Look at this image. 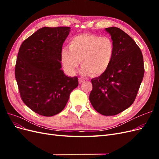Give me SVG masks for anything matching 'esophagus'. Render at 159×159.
I'll return each instance as SVG.
<instances>
[{
	"label": "esophagus",
	"mask_w": 159,
	"mask_h": 159,
	"mask_svg": "<svg viewBox=\"0 0 159 159\" xmlns=\"http://www.w3.org/2000/svg\"><path fill=\"white\" fill-rule=\"evenodd\" d=\"M78 81H79V83L80 84H82L83 82H84V81H85V80L83 79V78H80L78 79Z\"/></svg>",
	"instance_id": "1"
}]
</instances>
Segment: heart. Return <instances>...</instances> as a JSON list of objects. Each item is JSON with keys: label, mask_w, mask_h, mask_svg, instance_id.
Masks as SVG:
<instances>
[{"label": "heart", "mask_w": 159, "mask_h": 159, "mask_svg": "<svg viewBox=\"0 0 159 159\" xmlns=\"http://www.w3.org/2000/svg\"><path fill=\"white\" fill-rule=\"evenodd\" d=\"M69 48L63 49L61 53V62L67 71L74 74L81 61L84 75L99 76L111 64L115 44L109 37L83 34L72 38Z\"/></svg>", "instance_id": "1"}]
</instances>
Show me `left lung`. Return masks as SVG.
Segmentation results:
<instances>
[{
	"label": "left lung",
	"instance_id": "left-lung-1",
	"mask_svg": "<svg viewBox=\"0 0 159 159\" xmlns=\"http://www.w3.org/2000/svg\"><path fill=\"white\" fill-rule=\"evenodd\" d=\"M115 44L111 64L104 74L91 80L89 100L100 114L113 116L133 103L143 79L141 49L127 33L117 27L105 28Z\"/></svg>",
	"mask_w": 159,
	"mask_h": 159
}]
</instances>
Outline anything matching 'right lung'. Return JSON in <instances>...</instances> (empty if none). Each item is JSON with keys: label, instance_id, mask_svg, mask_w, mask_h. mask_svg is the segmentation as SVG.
Returning <instances> with one entry per match:
<instances>
[{"label": "right lung", "instance_id": "right-lung-1", "mask_svg": "<svg viewBox=\"0 0 159 159\" xmlns=\"http://www.w3.org/2000/svg\"><path fill=\"white\" fill-rule=\"evenodd\" d=\"M70 27H43L22 42L15 77L22 102L33 111L51 117L63 110L70 93L78 86V77L61 70L62 46Z\"/></svg>", "mask_w": 159, "mask_h": 159}]
</instances>
